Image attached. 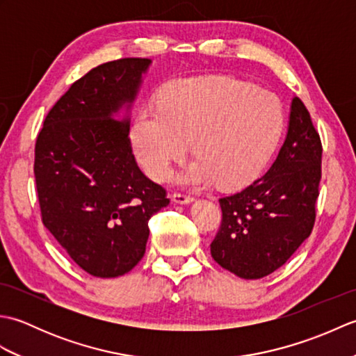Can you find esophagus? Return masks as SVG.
I'll return each mask as SVG.
<instances>
[{
  "label": "esophagus",
  "mask_w": 356,
  "mask_h": 356,
  "mask_svg": "<svg viewBox=\"0 0 356 356\" xmlns=\"http://www.w3.org/2000/svg\"><path fill=\"white\" fill-rule=\"evenodd\" d=\"M172 202L176 203H180V205H185V203H191L194 200V197H191V195H186V194H182V193H174L171 195Z\"/></svg>",
  "instance_id": "esophagus-1"
}]
</instances>
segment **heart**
I'll return each mask as SVG.
<instances>
[{
	"label": "heart",
	"instance_id": "heart-1",
	"mask_svg": "<svg viewBox=\"0 0 356 356\" xmlns=\"http://www.w3.org/2000/svg\"><path fill=\"white\" fill-rule=\"evenodd\" d=\"M284 128L277 96L236 78L205 76L172 82L157 108L140 111L133 127L136 156L151 177L165 180L190 149L197 159L180 180L238 190L260 176Z\"/></svg>",
	"mask_w": 356,
	"mask_h": 356
}]
</instances>
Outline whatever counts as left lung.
<instances>
[{"mask_svg": "<svg viewBox=\"0 0 356 356\" xmlns=\"http://www.w3.org/2000/svg\"><path fill=\"white\" fill-rule=\"evenodd\" d=\"M321 139L311 113L293 97L289 130L263 177L218 199L222 223L211 255L240 278H263L282 268L311 236L321 180Z\"/></svg>", "mask_w": 356, "mask_h": 356, "instance_id": "obj_1", "label": "left lung"}]
</instances>
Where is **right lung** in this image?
Masks as SVG:
<instances>
[{
	"mask_svg": "<svg viewBox=\"0 0 356 356\" xmlns=\"http://www.w3.org/2000/svg\"><path fill=\"white\" fill-rule=\"evenodd\" d=\"M149 63L122 58L95 67L59 97L36 138L42 223L93 277L130 272L145 254L151 216L170 203L136 163L130 120L113 118L134 101Z\"/></svg>",
	"mask_w": 356,
	"mask_h": 356,
	"instance_id": "obj_1",
	"label": "right lung"
}]
</instances>
